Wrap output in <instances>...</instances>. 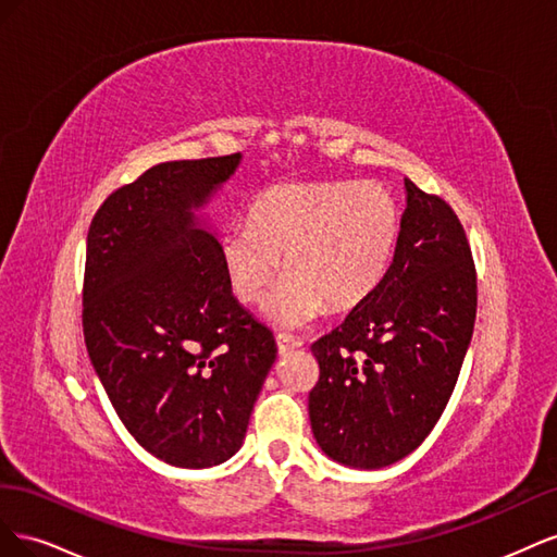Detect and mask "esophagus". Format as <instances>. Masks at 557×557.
Here are the masks:
<instances>
[{"instance_id":"34e87169","label":"esophagus","mask_w":557,"mask_h":557,"mask_svg":"<svg viewBox=\"0 0 557 557\" xmlns=\"http://www.w3.org/2000/svg\"><path fill=\"white\" fill-rule=\"evenodd\" d=\"M299 346H301V342L295 339V336H288V334H278L276 336V348H278V356L281 358H285V356H288V352L297 350Z\"/></svg>"}]
</instances>
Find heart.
I'll list each match as a JSON object with an SVG mask.
<instances>
[{"label":"heart","instance_id":"1","mask_svg":"<svg viewBox=\"0 0 557 557\" xmlns=\"http://www.w3.org/2000/svg\"><path fill=\"white\" fill-rule=\"evenodd\" d=\"M401 237L395 197L374 183H278L252 199L248 223L230 225L221 258L232 295L258 307L283 272L267 309L276 327L299 330L330 307L348 311L372 295Z\"/></svg>","mask_w":557,"mask_h":557}]
</instances>
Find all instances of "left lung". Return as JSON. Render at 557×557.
I'll return each mask as SVG.
<instances>
[{"label": "left lung", "mask_w": 557, "mask_h": 557, "mask_svg": "<svg viewBox=\"0 0 557 557\" xmlns=\"http://www.w3.org/2000/svg\"><path fill=\"white\" fill-rule=\"evenodd\" d=\"M407 209L379 288L311 350L315 444L334 462L381 469L442 418L476 320V269L458 215L404 178Z\"/></svg>", "instance_id": "1"}]
</instances>
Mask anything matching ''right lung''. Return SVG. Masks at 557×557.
Instances as JSON below:
<instances>
[{
  "label": "right lung",
  "instance_id": "1",
  "mask_svg": "<svg viewBox=\"0 0 557 557\" xmlns=\"http://www.w3.org/2000/svg\"><path fill=\"white\" fill-rule=\"evenodd\" d=\"M242 153L150 166L92 218L83 334L117 418L150 455L183 469L244 444L274 334L232 295L221 242L199 211Z\"/></svg>",
  "mask_w": 557,
  "mask_h": 557
}]
</instances>
